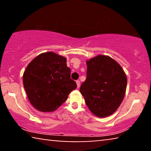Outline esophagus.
<instances>
[{
	"label": "esophagus",
	"instance_id": "34e87169",
	"mask_svg": "<svg viewBox=\"0 0 151 151\" xmlns=\"http://www.w3.org/2000/svg\"><path fill=\"white\" fill-rule=\"evenodd\" d=\"M76 85H77V87L78 88V87H80V81H76Z\"/></svg>",
	"mask_w": 151,
	"mask_h": 151
}]
</instances>
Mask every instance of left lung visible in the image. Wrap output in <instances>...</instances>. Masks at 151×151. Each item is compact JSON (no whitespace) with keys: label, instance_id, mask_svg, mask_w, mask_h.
<instances>
[{"label":"left lung","instance_id":"left-lung-1","mask_svg":"<svg viewBox=\"0 0 151 151\" xmlns=\"http://www.w3.org/2000/svg\"><path fill=\"white\" fill-rule=\"evenodd\" d=\"M87 78L80 92L92 113L98 117L111 115L124 98L127 76L115 60L100 55L87 61Z\"/></svg>","mask_w":151,"mask_h":151}]
</instances>
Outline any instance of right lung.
Masks as SVG:
<instances>
[{
    "mask_svg": "<svg viewBox=\"0 0 151 151\" xmlns=\"http://www.w3.org/2000/svg\"><path fill=\"white\" fill-rule=\"evenodd\" d=\"M23 84L30 102L40 112H53L76 88L70 78L66 58L53 52L42 53L26 67Z\"/></svg>",
    "mask_w": 151,
    "mask_h": 151,
    "instance_id": "right-lung-1",
    "label": "right lung"
}]
</instances>
